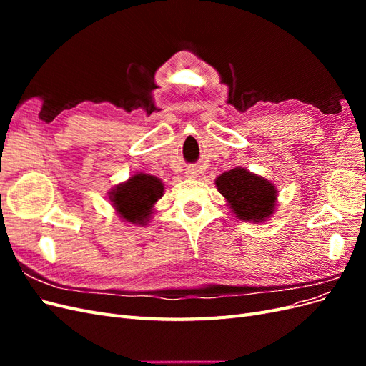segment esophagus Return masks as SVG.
<instances>
[{
    "instance_id": "esophagus-1",
    "label": "esophagus",
    "mask_w": 366,
    "mask_h": 366,
    "mask_svg": "<svg viewBox=\"0 0 366 366\" xmlns=\"http://www.w3.org/2000/svg\"><path fill=\"white\" fill-rule=\"evenodd\" d=\"M197 169H194V168H187L186 169V177L187 179H197Z\"/></svg>"
}]
</instances>
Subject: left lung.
<instances>
[{
	"label": "left lung",
	"mask_w": 366,
	"mask_h": 366,
	"mask_svg": "<svg viewBox=\"0 0 366 366\" xmlns=\"http://www.w3.org/2000/svg\"><path fill=\"white\" fill-rule=\"evenodd\" d=\"M215 184L239 219L261 223L273 214L276 189L262 177L244 168H234L221 174Z\"/></svg>",
	"instance_id": "left-lung-1"
}]
</instances>
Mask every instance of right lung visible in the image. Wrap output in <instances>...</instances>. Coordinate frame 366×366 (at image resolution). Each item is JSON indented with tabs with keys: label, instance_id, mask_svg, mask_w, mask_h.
<instances>
[{
	"label": "right lung",
	"instance_id": "right-lung-1",
	"mask_svg": "<svg viewBox=\"0 0 366 366\" xmlns=\"http://www.w3.org/2000/svg\"><path fill=\"white\" fill-rule=\"evenodd\" d=\"M163 195L160 179L148 174H136L125 183L109 192L117 214L128 223L145 226L152 214V207Z\"/></svg>",
	"mask_w": 366,
	"mask_h": 366
}]
</instances>
